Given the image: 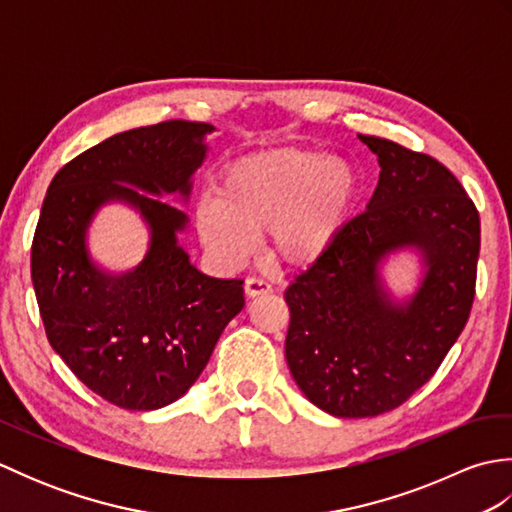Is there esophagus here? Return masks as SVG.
<instances>
[{"instance_id":"1","label":"esophagus","mask_w":512,"mask_h":512,"mask_svg":"<svg viewBox=\"0 0 512 512\" xmlns=\"http://www.w3.org/2000/svg\"><path fill=\"white\" fill-rule=\"evenodd\" d=\"M270 290H273V288H270L264 279H255V277H250V279H246V281H244V292H246V297H248V299L259 297V295H268Z\"/></svg>"}]
</instances>
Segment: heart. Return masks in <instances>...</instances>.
Segmentation results:
<instances>
[{"instance_id": "heart-1", "label": "heart", "mask_w": 512, "mask_h": 512, "mask_svg": "<svg viewBox=\"0 0 512 512\" xmlns=\"http://www.w3.org/2000/svg\"><path fill=\"white\" fill-rule=\"evenodd\" d=\"M356 195L345 158L314 149L275 147L233 160L217 195L195 204L200 242L222 268L242 266L268 231V255L281 268H308L332 248Z\"/></svg>"}]
</instances>
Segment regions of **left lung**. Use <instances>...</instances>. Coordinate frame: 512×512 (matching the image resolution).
<instances>
[{"label":"left lung","mask_w":512,"mask_h":512,"mask_svg":"<svg viewBox=\"0 0 512 512\" xmlns=\"http://www.w3.org/2000/svg\"><path fill=\"white\" fill-rule=\"evenodd\" d=\"M376 156L372 200L286 290V361L306 398L336 418L402 405L436 374L475 297L480 215L436 158L358 136ZM416 254L417 284L398 296L384 268Z\"/></svg>","instance_id":"left-lung-1"}]
</instances>
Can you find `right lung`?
Returning <instances> with one entry per match:
<instances>
[{
	"label": "right lung",
	"instance_id": "1",
	"mask_svg": "<svg viewBox=\"0 0 512 512\" xmlns=\"http://www.w3.org/2000/svg\"><path fill=\"white\" fill-rule=\"evenodd\" d=\"M209 123L129 129L70 160L52 178L32 239V286L48 341L74 376L116 407L154 411L187 394L244 308L242 279L191 264L178 242L209 145ZM123 203L148 228V250L114 274L93 259L89 226Z\"/></svg>",
	"mask_w": 512,
	"mask_h": 512
}]
</instances>
